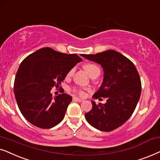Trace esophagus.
Listing matches in <instances>:
<instances>
[{
  "mask_svg": "<svg viewBox=\"0 0 160 160\" xmlns=\"http://www.w3.org/2000/svg\"><path fill=\"white\" fill-rule=\"evenodd\" d=\"M73 100H74V101L80 102H81L83 101V99H80V98H78V97H73Z\"/></svg>",
  "mask_w": 160,
  "mask_h": 160,
  "instance_id": "obj_1",
  "label": "esophagus"
}]
</instances>
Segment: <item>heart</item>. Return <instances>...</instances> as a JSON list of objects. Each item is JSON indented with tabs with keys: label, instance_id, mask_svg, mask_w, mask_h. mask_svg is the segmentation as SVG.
Returning <instances> with one entry per match:
<instances>
[{
	"label": "heart",
	"instance_id": "b5f03b06",
	"mask_svg": "<svg viewBox=\"0 0 160 160\" xmlns=\"http://www.w3.org/2000/svg\"><path fill=\"white\" fill-rule=\"evenodd\" d=\"M84 69H86V71L87 72V73H88L90 77H94V76H97L99 75L100 74V69L99 67H98L97 65L94 64V63H86V64L84 65ZM74 68H72V69H70L69 72H68L67 74V78H70V77H72L73 75L74 74ZM73 91L74 92L79 93L80 95H83V91L81 90V89L80 88H74Z\"/></svg>",
	"mask_w": 160,
	"mask_h": 160
}]
</instances>
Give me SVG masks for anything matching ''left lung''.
<instances>
[{
    "label": "left lung",
    "instance_id": "left-lung-1",
    "mask_svg": "<svg viewBox=\"0 0 160 160\" xmlns=\"http://www.w3.org/2000/svg\"><path fill=\"white\" fill-rule=\"evenodd\" d=\"M81 55L103 68V82L93 97L107 98L105 104L91 102L92 109L85 117L99 130H114L130 118L139 101L141 81L138 70L129 59L115 50Z\"/></svg>",
    "mask_w": 160,
    "mask_h": 160
}]
</instances>
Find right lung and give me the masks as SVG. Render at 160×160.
<instances>
[{
  "instance_id": "obj_1",
  "label": "right lung",
  "mask_w": 160,
  "mask_h": 160,
  "mask_svg": "<svg viewBox=\"0 0 160 160\" xmlns=\"http://www.w3.org/2000/svg\"><path fill=\"white\" fill-rule=\"evenodd\" d=\"M82 61L77 54L43 48L22 61L14 92L19 109L28 121L39 128L50 129L63 120L72 97L61 93L52 99L50 91L59 87L69 70Z\"/></svg>"
}]
</instances>
